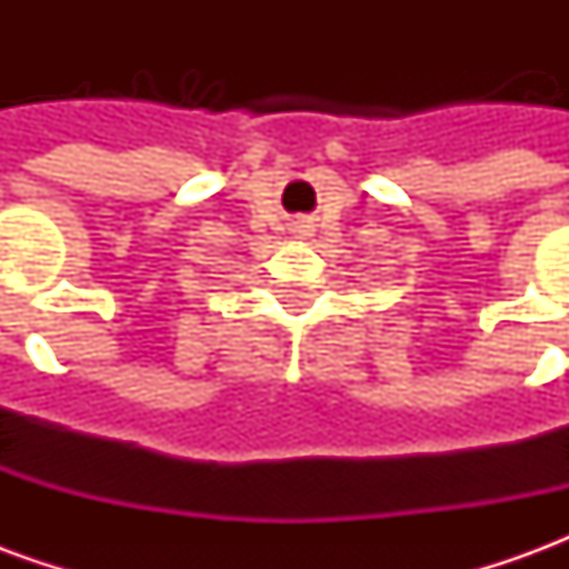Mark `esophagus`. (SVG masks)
<instances>
[{
    "label": "esophagus",
    "mask_w": 569,
    "mask_h": 569,
    "mask_svg": "<svg viewBox=\"0 0 569 569\" xmlns=\"http://www.w3.org/2000/svg\"><path fill=\"white\" fill-rule=\"evenodd\" d=\"M292 231H296L298 237H305V234H308V224H305V222H298L296 228H292Z\"/></svg>",
    "instance_id": "34e87169"
}]
</instances>
